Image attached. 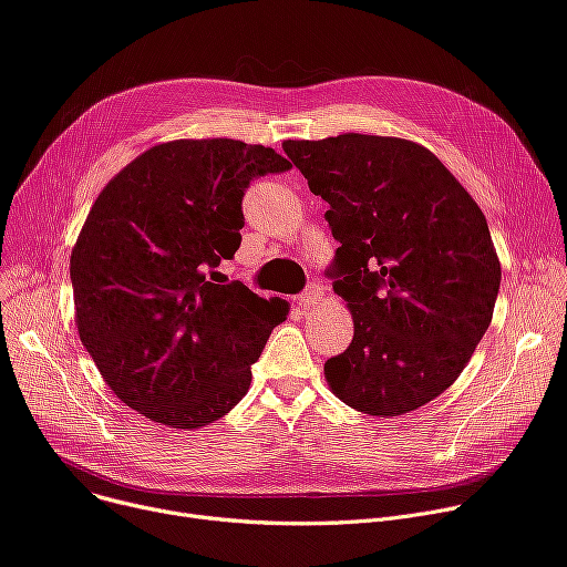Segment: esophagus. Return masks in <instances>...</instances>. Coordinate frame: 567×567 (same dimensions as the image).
<instances>
[{
    "mask_svg": "<svg viewBox=\"0 0 567 567\" xmlns=\"http://www.w3.org/2000/svg\"><path fill=\"white\" fill-rule=\"evenodd\" d=\"M321 298H323V287L319 282H312V285H308V289L303 293L298 296V308H303V310L315 308Z\"/></svg>",
    "mask_w": 567,
    "mask_h": 567,
    "instance_id": "esophagus-1",
    "label": "esophagus"
}]
</instances>
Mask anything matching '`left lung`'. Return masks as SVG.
I'll use <instances>...</instances> for the list:
<instances>
[{"mask_svg":"<svg viewBox=\"0 0 567 567\" xmlns=\"http://www.w3.org/2000/svg\"><path fill=\"white\" fill-rule=\"evenodd\" d=\"M339 241L328 276L353 339L323 364L337 399L396 417L440 396L493 321L499 257L483 212L420 143L339 134L285 141Z\"/></svg>","mask_w":567,"mask_h":567,"instance_id":"8db88e82","label":"left lung"}]
</instances>
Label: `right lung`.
Instances as JSON below:
<instances>
[{"label": "right lung", "mask_w": 567, "mask_h": 567, "mask_svg": "<svg viewBox=\"0 0 567 567\" xmlns=\"http://www.w3.org/2000/svg\"><path fill=\"white\" fill-rule=\"evenodd\" d=\"M291 164L235 138L145 150L93 203L70 255L74 321L102 379L143 417L200 429L250 388L282 298L209 280L233 259L250 179Z\"/></svg>", "instance_id": "1"}]
</instances>
